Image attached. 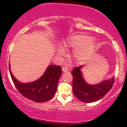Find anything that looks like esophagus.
Wrapping results in <instances>:
<instances>
[{
    "label": "esophagus",
    "mask_w": 127,
    "mask_h": 127,
    "mask_svg": "<svg viewBox=\"0 0 127 127\" xmlns=\"http://www.w3.org/2000/svg\"><path fill=\"white\" fill-rule=\"evenodd\" d=\"M62 70L64 72H68L69 69H68V67H66V66H64V67H62Z\"/></svg>",
    "instance_id": "1"
}]
</instances>
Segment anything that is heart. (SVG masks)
I'll list each match as a JSON object with an SVG mask.
<instances>
[{
    "label": "heart",
    "mask_w": 127,
    "mask_h": 127,
    "mask_svg": "<svg viewBox=\"0 0 127 127\" xmlns=\"http://www.w3.org/2000/svg\"><path fill=\"white\" fill-rule=\"evenodd\" d=\"M66 46L69 48L75 49L74 55L79 60H84L96 48V42L94 39H91L87 35H77L68 39ZM60 54L64 53L63 49L58 50Z\"/></svg>",
    "instance_id": "heart-1"
}]
</instances>
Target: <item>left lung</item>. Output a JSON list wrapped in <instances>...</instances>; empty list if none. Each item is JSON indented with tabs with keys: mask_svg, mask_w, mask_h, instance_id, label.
Returning <instances> with one entry per match:
<instances>
[{
	"mask_svg": "<svg viewBox=\"0 0 127 127\" xmlns=\"http://www.w3.org/2000/svg\"><path fill=\"white\" fill-rule=\"evenodd\" d=\"M82 67V66L74 67L71 72L73 76V93L78 99L84 103L96 101L103 98L112 88L114 83V78L112 77L96 85H89L83 78L80 71Z\"/></svg>",
	"mask_w": 127,
	"mask_h": 127,
	"instance_id": "1",
	"label": "left lung"
}]
</instances>
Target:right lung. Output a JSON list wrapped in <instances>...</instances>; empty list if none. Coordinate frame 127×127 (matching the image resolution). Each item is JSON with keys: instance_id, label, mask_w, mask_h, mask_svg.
Listing matches in <instances>:
<instances>
[{"instance_id": "1", "label": "right lung", "mask_w": 127, "mask_h": 127, "mask_svg": "<svg viewBox=\"0 0 127 127\" xmlns=\"http://www.w3.org/2000/svg\"><path fill=\"white\" fill-rule=\"evenodd\" d=\"M61 72V66L50 65L39 79L31 83L23 84L14 77L10 69L13 82L19 92L26 98L37 103L48 101L53 98Z\"/></svg>"}]
</instances>
